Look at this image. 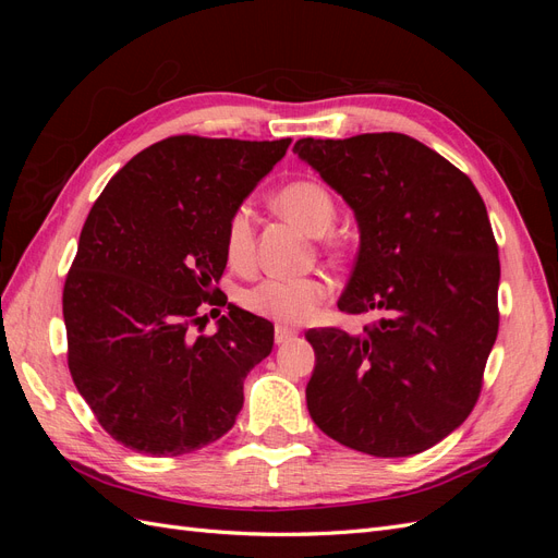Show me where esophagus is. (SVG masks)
Returning a JSON list of instances; mask_svg holds the SVG:
<instances>
[{
	"mask_svg": "<svg viewBox=\"0 0 558 558\" xmlns=\"http://www.w3.org/2000/svg\"><path fill=\"white\" fill-rule=\"evenodd\" d=\"M293 337H295V330H291V328H286V326L275 328V342L277 344H286L289 340H293Z\"/></svg>",
	"mask_w": 558,
	"mask_h": 558,
	"instance_id": "obj_1",
	"label": "esophagus"
}]
</instances>
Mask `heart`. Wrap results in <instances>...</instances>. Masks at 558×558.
Wrapping results in <instances>:
<instances>
[{
  "label": "heart",
  "mask_w": 558,
  "mask_h": 558,
  "mask_svg": "<svg viewBox=\"0 0 558 558\" xmlns=\"http://www.w3.org/2000/svg\"><path fill=\"white\" fill-rule=\"evenodd\" d=\"M283 214H289L312 234H324L335 221V199L326 185L312 179H298L286 183L277 195ZM253 240H256V211L242 202L232 209L226 223L223 248L232 267H248L253 260ZM330 295V281L320 275L307 277H265L258 283L242 291V305L263 318L277 320V324H302L316 310L324 305Z\"/></svg>",
  "instance_id": "1"
}]
</instances>
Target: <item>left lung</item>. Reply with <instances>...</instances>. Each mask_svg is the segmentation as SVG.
Segmentation results:
<instances>
[{"instance_id":"left-lung-1","label":"left lung","mask_w":558,"mask_h":558,"mask_svg":"<svg viewBox=\"0 0 558 558\" xmlns=\"http://www.w3.org/2000/svg\"><path fill=\"white\" fill-rule=\"evenodd\" d=\"M356 214L361 248L337 302L381 312L361 335L312 328L314 424L379 459L426 451L477 404L498 335L500 260L475 183L400 132L298 140Z\"/></svg>"}]
</instances>
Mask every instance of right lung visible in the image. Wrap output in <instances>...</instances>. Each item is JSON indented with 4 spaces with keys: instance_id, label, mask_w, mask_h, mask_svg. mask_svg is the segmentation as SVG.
<instances>
[{
    "instance_id": "obj_1",
    "label": "right lung",
    "mask_w": 558,
    "mask_h": 558,
    "mask_svg": "<svg viewBox=\"0 0 558 558\" xmlns=\"http://www.w3.org/2000/svg\"><path fill=\"white\" fill-rule=\"evenodd\" d=\"M289 144L174 134L134 156L95 199L62 316L72 379L116 442L181 456L232 428L275 326L228 305L218 330L202 335L205 310L221 314L228 302L216 286L228 216Z\"/></svg>"
}]
</instances>
